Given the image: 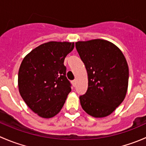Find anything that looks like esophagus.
<instances>
[{
    "mask_svg": "<svg viewBox=\"0 0 146 146\" xmlns=\"http://www.w3.org/2000/svg\"><path fill=\"white\" fill-rule=\"evenodd\" d=\"M72 84H73V86H76V80H73V81H72Z\"/></svg>",
    "mask_w": 146,
    "mask_h": 146,
    "instance_id": "esophagus-1",
    "label": "esophagus"
}]
</instances>
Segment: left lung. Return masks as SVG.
<instances>
[{"instance_id": "left-lung-1", "label": "left lung", "mask_w": 146, "mask_h": 146, "mask_svg": "<svg viewBox=\"0 0 146 146\" xmlns=\"http://www.w3.org/2000/svg\"><path fill=\"white\" fill-rule=\"evenodd\" d=\"M88 76V90L80 96L85 112L97 118L107 117L123 101L128 88L129 67L117 46L93 39L76 43Z\"/></svg>"}]
</instances>
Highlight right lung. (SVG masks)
<instances>
[{
    "instance_id": "add662e5",
    "label": "right lung",
    "mask_w": 146,
    "mask_h": 146,
    "mask_svg": "<svg viewBox=\"0 0 146 146\" xmlns=\"http://www.w3.org/2000/svg\"><path fill=\"white\" fill-rule=\"evenodd\" d=\"M74 43L49 42L32 50L23 59L18 73L20 95L35 113L43 118L56 115L71 91L64 59Z\"/></svg>"
}]
</instances>
